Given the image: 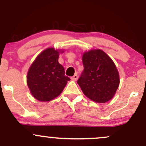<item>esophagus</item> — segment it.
Returning <instances> with one entry per match:
<instances>
[{
	"label": "esophagus",
	"instance_id": "esophagus-1",
	"mask_svg": "<svg viewBox=\"0 0 146 146\" xmlns=\"http://www.w3.org/2000/svg\"><path fill=\"white\" fill-rule=\"evenodd\" d=\"M78 75H77V74H75V75H73V76L71 78L72 80H75H75H78Z\"/></svg>",
	"mask_w": 146,
	"mask_h": 146
}]
</instances>
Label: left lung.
<instances>
[{"label":"left lung","mask_w":146,"mask_h":146,"mask_svg":"<svg viewBox=\"0 0 146 146\" xmlns=\"http://www.w3.org/2000/svg\"><path fill=\"white\" fill-rule=\"evenodd\" d=\"M84 70L78 80L83 93L98 103L111 100L119 85V75L115 63L100 49L84 52Z\"/></svg>","instance_id":"obj_1"}]
</instances>
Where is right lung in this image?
Wrapping results in <instances>:
<instances>
[{
	"instance_id": "obj_1",
	"label": "right lung",
	"mask_w": 146,
	"mask_h": 146,
	"mask_svg": "<svg viewBox=\"0 0 146 146\" xmlns=\"http://www.w3.org/2000/svg\"><path fill=\"white\" fill-rule=\"evenodd\" d=\"M59 53L54 48H46L37 56L28 71V87L33 98L39 101H51L59 96L70 80L58 62Z\"/></svg>"
}]
</instances>
